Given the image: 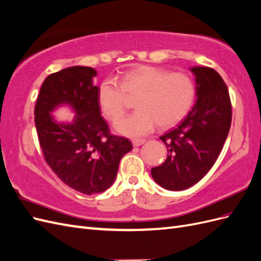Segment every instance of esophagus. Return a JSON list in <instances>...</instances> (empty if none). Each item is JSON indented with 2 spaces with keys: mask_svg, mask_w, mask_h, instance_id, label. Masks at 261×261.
<instances>
[{
  "mask_svg": "<svg viewBox=\"0 0 261 261\" xmlns=\"http://www.w3.org/2000/svg\"><path fill=\"white\" fill-rule=\"evenodd\" d=\"M132 143H133L134 147H139L143 144H145V139H134Z\"/></svg>",
  "mask_w": 261,
  "mask_h": 261,
  "instance_id": "obj_1",
  "label": "esophagus"
}]
</instances>
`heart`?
I'll return each mask as SVG.
<instances>
[{"instance_id": "b5f03b06", "label": "heart", "mask_w": 261, "mask_h": 261, "mask_svg": "<svg viewBox=\"0 0 261 261\" xmlns=\"http://www.w3.org/2000/svg\"><path fill=\"white\" fill-rule=\"evenodd\" d=\"M196 94L193 80L184 73L141 65L126 72L121 84L106 80L99 86L98 103L109 121H116L126 111L128 99H135L137 111L117 121V133L141 137L151 133L156 124L169 128L179 123L191 110Z\"/></svg>"}]
</instances>
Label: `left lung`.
<instances>
[{
    "instance_id": "obj_1",
    "label": "left lung",
    "mask_w": 261,
    "mask_h": 261,
    "mask_svg": "<svg viewBox=\"0 0 261 261\" xmlns=\"http://www.w3.org/2000/svg\"><path fill=\"white\" fill-rule=\"evenodd\" d=\"M196 102L175 128L160 137L168 148L163 164L151 169L158 185L169 191L192 187L207 174L223 148L232 106L222 77L210 67L194 66Z\"/></svg>"
}]
</instances>
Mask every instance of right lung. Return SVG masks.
Here are the masks:
<instances>
[{"label": "right lung", "instance_id": "obj_1", "mask_svg": "<svg viewBox=\"0 0 261 261\" xmlns=\"http://www.w3.org/2000/svg\"><path fill=\"white\" fill-rule=\"evenodd\" d=\"M97 70L73 66L45 78L35 107V123L43 156L58 177L70 188L99 194L113 184L118 164L133 145L110 134L98 103ZM68 105L72 122H58L51 112Z\"/></svg>", "mask_w": 261, "mask_h": 261}]
</instances>
